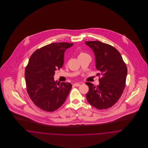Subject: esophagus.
I'll return each mask as SVG.
<instances>
[{
  "mask_svg": "<svg viewBox=\"0 0 148 148\" xmlns=\"http://www.w3.org/2000/svg\"><path fill=\"white\" fill-rule=\"evenodd\" d=\"M74 86H79L80 85V83H75L74 84H73Z\"/></svg>",
  "mask_w": 148,
  "mask_h": 148,
  "instance_id": "esophagus-1",
  "label": "esophagus"
}]
</instances>
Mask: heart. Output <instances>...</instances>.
<instances>
[{
    "mask_svg": "<svg viewBox=\"0 0 148 148\" xmlns=\"http://www.w3.org/2000/svg\"><path fill=\"white\" fill-rule=\"evenodd\" d=\"M86 55H88V54L86 53H85L84 52H80L79 54V58H80L81 57H83Z\"/></svg>",
    "mask_w": 148,
    "mask_h": 148,
    "instance_id": "obj_1",
    "label": "heart"
}]
</instances>
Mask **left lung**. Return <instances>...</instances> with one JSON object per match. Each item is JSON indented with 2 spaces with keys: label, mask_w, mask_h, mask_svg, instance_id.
Wrapping results in <instances>:
<instances>
[{
  "label": "left lung",
  "mask_w": 148,
  "mask_h": 148,
  "mask_svg": "<svg viewBox=\"0 0 148 148\" xmlns=\"http://www.w3.org/2000/svg\"><path fill=\"white\" fill-rule=\"evenodd\" d=\"M94 52L100 84H86V99L91 106L102 110L114 106L123 94L126 84L127 67L120 53L113 46L99 41L85 42Z\"/></svg>",
  "instance_id": "1"
}]
</instances>
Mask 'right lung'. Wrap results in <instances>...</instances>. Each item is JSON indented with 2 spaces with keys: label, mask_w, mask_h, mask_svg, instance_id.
Returning a JSON list of instances; mask_svg holds the SVG:
<instances>
[{
  "label": "right lung",
  "mask_w": 148,
  "mask_h": 148,
  "mask_svg": "<svg viewBox=\"0 0 148 148\" xmlns=\"http://www.w3.org/2000/svg\"><path fill=\"white\" fill-rule=\"evenodd\" d=\"M73 43L53 42L36 49L25 69L27 93L34 103L46 112H53L65 102L72 84L54 81L55 71L62 68L65 51Z\"/></svg>",
  "instance_id": "1"
}]
</instances>
